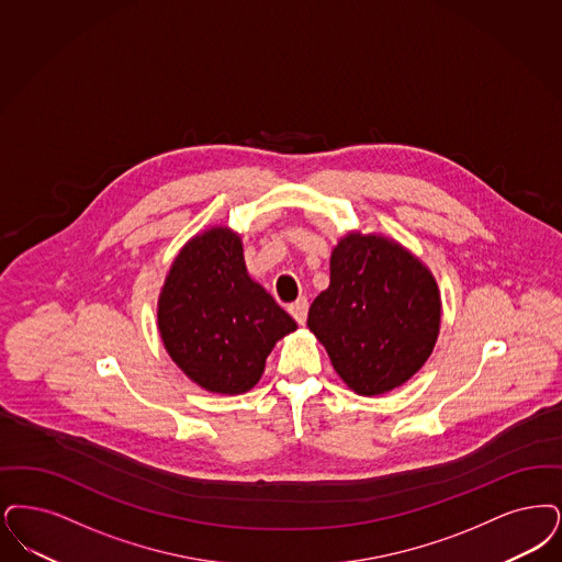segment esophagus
<instances>
[{
	"instance_id": "esophagus-1",
	"label": "esophagus",
	"mask_w": 562,
	"mask_h": 562,
	"mask_svg": "<svg viewBox=\"0 0 562 562\" xmlns=\"http://www.w3.org/2000/svg\"><path fill=\"white\" fill-rule=\"evenodd\" d=\"M307 310H310V303H307V299H305V296L296 299L294 303L289 305V312H291L292 317L296 319V324H305V319H307Z\"/></svg>"
}]
</instances>
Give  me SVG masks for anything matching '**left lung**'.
Returning a JSON list of instances; mask_svg holds the SVG:
<instances>
[{
  "mask_svg": "<svg viewBox=\"0 0 562 562\" xmlns=\"http://www.w3.org/2000/svg\"><path fill=\"white\" fill-rule=\"evenodd\" d=\"M441 294L427 266L400 243L349 232L330 255V284L315 296L307 326L338 376L358 395L409 381L439 337Z\"/></svg>",
  "mask_w": 562,
  "mask_h": 562,
  "instance_id": "8db88e82",
  "label": "left lung"
}]
</instances>
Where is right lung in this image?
<instances>
[{"label":"right lung","instance_id":"1","mask_svg":"<svg viewBox=\"0 0 562 562\" xmlns=\"http://www.w3.org/2000/svg\"><path fill=\"white\" fill-rule=\"evenodd\" d=\"M157 317L181 372L222 395L252 389L273 345L296 330L291 315L248 276L240 236L222 225L183 245L165 278Z\"/></svg>","mask_w":562,"mask_h":562}]
</instances>
